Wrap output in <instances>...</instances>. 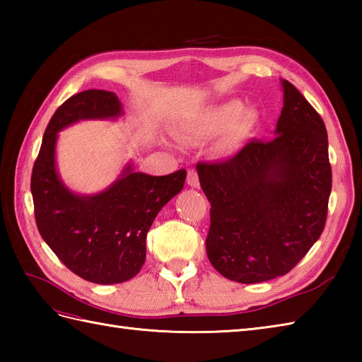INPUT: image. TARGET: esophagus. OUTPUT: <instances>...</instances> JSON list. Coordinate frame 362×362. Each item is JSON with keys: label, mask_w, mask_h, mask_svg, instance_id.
<instances>
[{"label": "esophagus", "mask_w": 362, "mask_h": 362, "mask_svg": "<svg viewBox=\"0 0 362 362\" xmlns=\"http://www.w3.org/2000/svg\"><path fill=\"white\" fill-rule=\"evenodd\" d=\"M187 182L191 188H199V175L196 173V169H188Z\"/></svg>", "instance_id": "esophagus-1"}]
</instances>
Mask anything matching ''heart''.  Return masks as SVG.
Returning <instances> with one entry per match:
<instances>
[{"mask_svg": "<svg viewBox=\"0 0 362 362\" xmlns=\"http://www.w3.org/2000/svg\"><path fill=\"white\" fill-rule=\"evenodd\" d=\"M255 122L257 113L252 109H244L241 101L232 99L204 112L194 122L182 127L177 138L182 143H189L199 138H213L228 132L230 140L238 141L250 134Z\"/></svg>", "mask_w": 362, "mask_h": 362, "instance_id": "obj_1", "label": "heart"}]
</instances>
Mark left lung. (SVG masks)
I'll use <instances>...</instances> for the list:
<instances>
[{"label": "left lung", "instance_id": "8db88e82", "mask_svg": "<svg viewBox=\"0 0 362 362\" xmlns=\"http://www.w3.org/2000/svg\"><path fill=\"white\" fill-rule=\"evenodd\" d=\"M283 109L271 141L252 140L232 158L197 163L211 204L206 255L238 283L288 274L324 232L332 193L320 115L281 79Z\"/></svg>", "mask_w": 362, "mask_h": 362}]
</instances>
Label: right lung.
Returning a JSON list of instances; mask_svg holds the SVG:
<instances>
[{"label":"right lung","mask_w":362,"mask_h":362,"mask_svg":"<svg viewBox=\"0 0 362 362\" xmlns=\"http://www.w3.org/2000/svg\"><path fill=\"white\" fill-rule=\"evenodd\" d=\"M122 105L113 91L86 90L52 115L30 177L35 222L45 243L81 279L122 283L140 272L146 235L158 211L179 194L187 171L149 175L127 163L109 188L78 194L60 179L56 144L60 130L86 119H117Z\"/></svg>","instance_id":"obj_1"}]
</instances>
